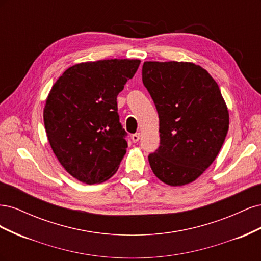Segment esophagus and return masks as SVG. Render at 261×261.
I'll return each mask as SVG.
<instances>
[{
  "mask_svg": "<svg viewBox=\"0 0 261 261\" xmlns=\"http://www.w3.org/2000/svg\"><path fill=\"white\" fill-rule=\"evenodd\" d=\"M139 139H140V133H136L134 134V135H132V140L134 143H137V141H139Z\"/></svg>",
  "mask_w": 261,
  "mask_h": 261,
  "instance_id": "esophagus-1",
  "label": "esophagus"
}]
</instances>
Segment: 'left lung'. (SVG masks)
Listing matches in <instances>:
<instances>
[{"mask_svg": "<svg viewBox=\"0 0 261 261\" xmlns=\"http://www.w3.org/2000/svg\"><path fill=\"white\" fill-rule=\"evenodd\" d=\"M143 83L159 114L160 147L148 160L170 186L192 183L215 161L228 130L216 81L191 62H145Z\"/></svg>", "mask_w": 261, "mask_h": 261, "instance_id": "obj_1", "label": "left lung"}]
</instances>
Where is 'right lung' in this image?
<instances>
[{"instance_id": "add662e5", "label": "right lung", "mask_w": 261, "mask_h": 261, "mask_svg": "<svg viewBox=\"0 0 261 261\" xmlns=\"http://www.w3.org/2000/svg\"><path fill=\"white\" fill-rule=\"evenodd\" d=\"M139 64L128 59L80 63L50 90L43 110L46 136L62 167L83 183L113 176L126 153L116 97Z\"/></svg>"}]
</instances>
